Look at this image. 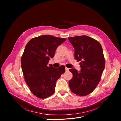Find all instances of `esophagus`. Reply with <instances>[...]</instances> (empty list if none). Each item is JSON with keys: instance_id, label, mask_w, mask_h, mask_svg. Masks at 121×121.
<instances>
[{"instance_id": "obj_1", "label": "esophagus", "mask_w": 121, "mask_h": 121, "mask_svg": "<svg viewBox=\"0 0 121 121\" xmlns=\"http://www.w3.org/2000/svg\"><path fill=\"white\" fill-rule=\"evenodd\" d=\"M65 71H69V69L67 68V67L65 68Z\"/></svg>"}]
</instances>
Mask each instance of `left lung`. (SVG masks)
Wrapping results in <instances>:
<instances>
[{"label":"left lung","mask_w":121,"mask_h":121,"mask_svg":"<svg viewBox=\"0 0 121 121\" xmlns=\"http://www.w3.org/2000/svg\"><path fill=\"white\" fill-rule=\"evenodd\" d=\"M68 39L75 49V59L81 61V71L69 69L73 75L69 81L72 92L79 96L90 94L100 82L105 67V59L100 43L87 36H77Z\"/></svg>","instance_id":"obj_1"}]
</instances>
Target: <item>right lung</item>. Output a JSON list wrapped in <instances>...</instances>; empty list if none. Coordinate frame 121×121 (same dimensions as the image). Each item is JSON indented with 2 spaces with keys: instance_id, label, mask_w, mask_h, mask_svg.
Returning a JSON list of instances; mask_svg holds the SVG:
<instances>
[{
  "instance_id": "obj_1",
  "label": "right lung",
  "mask_w": 121,
  "mask_h": 121,
  "mask_svg": "<svg viewBox=\"0 0 121 121\" xmlns=\"http://www.w3.org/2000/svg\"><path fill=\"white\" fill-rule=\"evenodd\" d=\"M66 39L44 35L32 38L25 47L21 58L22 69L29 89L38 98L52 95L56 82L65 71L64 65L54 68L48 63L57 47Z\"/></svg>"
}]
</instances>
